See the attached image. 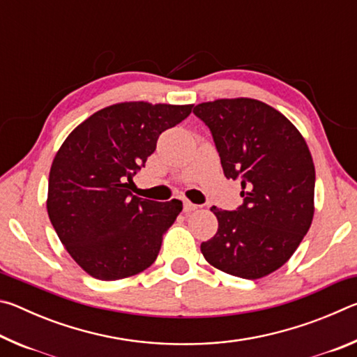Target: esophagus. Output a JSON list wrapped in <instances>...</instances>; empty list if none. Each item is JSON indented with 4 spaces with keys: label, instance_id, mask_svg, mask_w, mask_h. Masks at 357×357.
<instances>
[{
    "label": "esophagus",
    "instance_id": "obj_1",
    "mask_svg": "<svg viewBox=\"0 0 357 357\" xmlns=\"http://www.w3.org/2000/svg\"><path fill=\"white\" fill-rule=\"evenodd\" d=\"M183 208H184V213L185 214H189V213H192V211H195L198 206L197 204H193V203H190V202H184V204H183Z\"/></svg>",
    "mask_w": 357,
    "mask_h": 357
}]
</instances>
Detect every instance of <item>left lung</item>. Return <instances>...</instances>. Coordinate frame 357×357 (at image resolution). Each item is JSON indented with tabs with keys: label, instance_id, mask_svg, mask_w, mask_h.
<instances>
[{
	"label": "left lung",
	"instance_id": "1",
	"mask_svg": "<svg viewBox=\"0 0 357 357\" xmlns=\"http://www.w3.org/2000/svg\"><path fill=\"white\" fill-rule=\"evenodd\" d=\"M213 134L223 173L241 181L243 206L222 211L214 238L202 243L209 264L257 280L285 264L315 213V165L291 121L261 100L217 99L193 108Z\"/></svg>",
	"mask_w": 357,
	"mask_h": 357
}]
</instances>
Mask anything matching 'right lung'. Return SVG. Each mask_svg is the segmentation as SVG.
Instances as JSON below:
<instances>
[{
    "instance_id": "1",
    "label": "right lung",
    "mask_w": 357,
    "mask_h": 357,
    "mask_svg": "<svg viewBox=\"0 0 357 357\" xmlns=\"http://www.w3.org/2000/svg\"><path fill=\"white\" fill-rule=\"evenodd\" d=\"M192 107L121 102L84 119L58 149L47 213L69 255L94 279H126L155 261L183 203L143 200L129 189L159 135Z\"/></svg>"
}]
</instances>
